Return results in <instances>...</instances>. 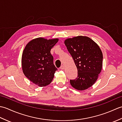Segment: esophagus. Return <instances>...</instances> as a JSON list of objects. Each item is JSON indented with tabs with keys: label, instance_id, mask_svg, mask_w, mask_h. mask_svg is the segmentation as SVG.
I'll list each match as a JSON object with an SVG mask.
<instances>
[{
	"label": "esophagus",
	"instance_id": "1",
	"mask_svg": "<svg viewBox=\"0 0 122 122\" xmlns=\"http://www.w3.org/2000/svg\"><path fill=\"white\" fill-rule=\"evenodd\" d=\"M60 69L61 70H64V66H60Z\"/></svg>",
	"mask_w": 122,
	"mask_h": 122
}]
</instances>
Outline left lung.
Segmentation results:
<instances>
[{
    "label": "left lung",
    "instance_id": "1",
    "mask_svg": "<svg viewBox=\"0 0 122 122\" xmlns=\"http://www.w3.org/2000/svg\"><path fill=\"white\" fill-rule=\"evenodd\" d=\"M77 69V76L70 80L72 87L86 90L95 83L102 68L103 54L97 43L85 36L67 39L64 41Z\"/></svg>",
    "mask_w": 122,
    "mask_h": 122
}]
</instances>
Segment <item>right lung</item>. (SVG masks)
<instances>
[{
  "mask_svg": "<svg viewBox=\"0 0 122 122\" xmlns=\"http://www.w3.org/2000/svg\"><path fill=\"white\" fill-rule=\"evenodd\" d=\"M58 40V39L36 38L30 41L23 51V72L31 82L41 87L50 83L57 70L50 51Z\"/></svg>",
  "mask_w": 122,
  "mask_h": 122,
  "instance_id": "1",
  "label": "right lung"
}]
</instances>
